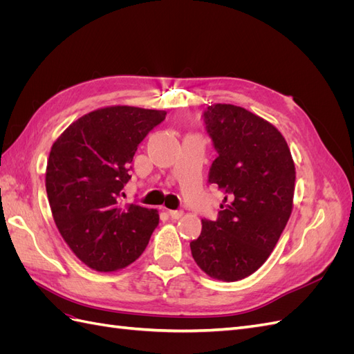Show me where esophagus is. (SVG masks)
Masks as SVG:
<instances>
[{"instance_id":"esophagus-1","label":"esophagus","mask_w":354,"mask_h":354,"mask_svg":"<svg viewBox=\"0 0 354 354\" xmlns=\"http://www.w3.org/2000/svg\"><path fill=\"white\" fill-rule=\"evenodd\" d=\"M168 216L171 217V220H178L181 216H183V211H180V209H169V211H168Z\"/></svg>"}]
</instances>
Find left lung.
<instances>
[{"instance_id": "8db88e82", "label": "left lung", "mask_w": 354, "mask_h": 354, "mask_svg": "<svg viewBox=\"0 0 354 354\" xmlns=\"http://www.w3.org/2000/svg\"><path fill=\"white\" fill-rule=\"evenodd\" d=\"M202 120L218 155L208 181L224 205L217 220H202L190 250L208 276L234 282L259 270L279 241L292 211L295 167L283 136L250 111L217 103Z\"/></svg>"}]
</instances>
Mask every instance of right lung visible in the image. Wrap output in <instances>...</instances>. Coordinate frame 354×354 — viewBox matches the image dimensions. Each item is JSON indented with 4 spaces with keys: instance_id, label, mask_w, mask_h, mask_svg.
I'll return each mask as SVG.
<instances>
[{
    "instance_id": "add662e5",
    "label": "right lung",
    "mask_w": 354,
    "mask_h": 354,
    "mask_svg": "<svg viewBox=\"0 0 354 354\" xmlns=\"http://www.w3.org/2000/svg\"><path fill=\"white\" fill-rule=\"evenodd\" d=\"M167 112L111 106L81 116L51 147L46 189L56 226L78 259L97 272L136 261L159 223L155 209L120 198L133 156Z\"/></svg>"
}]
</instances>
